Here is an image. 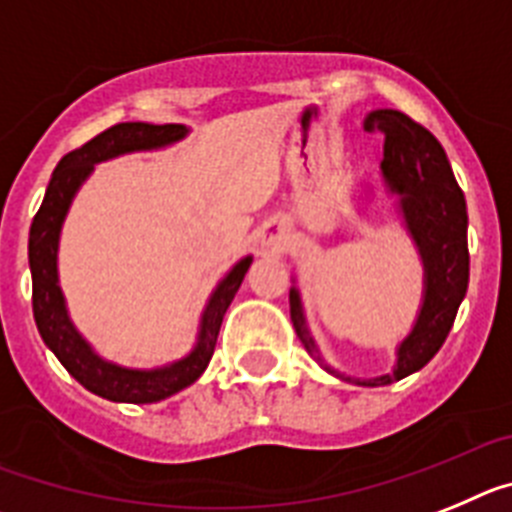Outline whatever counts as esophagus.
I'll list each match as a JSON object with an SVG mask.
<instances>
[{"mask_svg": "<svg viewBox=\"0 0 512 512\" xmlns=\"http://www.w3.org/2000/svg\"><path fill=\"white\" fill-rule=\"evenodd\" d=\"M283 237H286V226L281 221H265L262 229L257 231V247L260 252H273L281 247Z\"/></svg>", "mask_w": 512, "mask_h": 512, "instance_id": "obj_1", "label": "esophagus"}]
</instances>
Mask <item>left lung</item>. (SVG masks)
Returning a JSON list of instances; mask_svg holds the SVG:
<instances>
[{
  "label": "left lung",
  "instance_id": "obj_1",
  "mask_svg": "<svg viewBox=\"0 0 512 512\" xmlns=\"http://www.w3.org/2000/svg\"><path fill=\"white\" fill-rule=\"evenodd\" d=\"M366 131L384 133V162L381 177L391 195H397L399 213L420 252L425 270L422 306L415 327L397 348L394 371L376 379H353L358 386H386L420 371L446 342L456 311L469 286V247H466V201L453 177L446 151L428 128L415 123L399 110H373L366 118ZM291 322L304 348L319 366L337 379L350 381L319 355L317 342L306 327L299 288L288 293Z\"/></svg>",
  "mask_w": 512,
  "mask_h": 512
}]
</instances>
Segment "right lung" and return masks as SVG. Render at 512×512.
<instances>
[{
  "label": "right lung",
  "instance_id": "add662e5",
  "mask_svg": "<svg viewBox=\"0 0 512 512\" xmlns=\"http://www.w3.org/2000/svg\"><path fill=\"white\" fill-rule=\"evenodd\" d=\"M188 128L182 123H118L108 131L97 133L95 139L87 141L79 149L69 151L53 170L51 182L46 188L41 208L30 224L28 260L30 275H33V317L38 324L43 342L59 358L61 366L92 394L110 402L151 404L167 399L193 381L201 379L211 361L216 337H219L221 322L234 301L244 281V273L250 270L252 257L242 260L229 270L213 288L211 299L203 309L201 327H198V342L185 358L167 363L162 368H123L105 361L92 350V345L79 335L74 322L69 319L64 293L59 286V237L66 213L82 182L92 175L95 164L105 159L131 154V151H151L170 146L185 139Z\"/></svg>",
  "mask_w": 512,
  "mask_h": 512
}]
</instances>
